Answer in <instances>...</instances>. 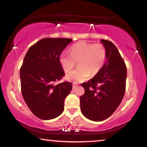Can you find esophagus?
<instances>
[{"mask_svg": "<svg viewBox=\"0 0 147 147\" xmlns=\"http://www.w3.org/2000/svg\"><path fill=\"white\" fill-rule=\"evenodd\" d=\"M76 87H77V86H76V85H74V84H73V89H75V88H76Z\"/></svg>", "mask_w": 147, "mask_h": 147, "instance_id": "esophagus-1", "label": "esophagus"}]
</instances>
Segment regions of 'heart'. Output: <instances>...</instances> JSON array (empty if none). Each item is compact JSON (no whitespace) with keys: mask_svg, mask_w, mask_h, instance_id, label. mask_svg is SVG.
I'll list each match as a JSON object with an SVG mask.
<instances>
[{"mask_svg":"<svg viewBox=\"0 0 147 147\" xmlns=\"http://www.w3.org/2000/svg\"><path fill=\"white\" fill-rule=\"evenodd\" d=\"M107 59V51L102 44H94L80 41L73 45L71 53H63L59 57V63L65 73L74 69L78 62L77 69L67 75V79L76 83L85 81L90 75L94 76L101 71Z\"/></svg>","mask_w":147,"mask_h":147,"instance_id":"1","label":"heart"}]
</instances>
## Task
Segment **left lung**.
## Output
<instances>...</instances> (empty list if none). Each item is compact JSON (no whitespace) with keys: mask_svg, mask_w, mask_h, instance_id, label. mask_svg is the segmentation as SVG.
I'll use <instances>...</instances> for the list:
<instances>
[{"mask_svg":"<svg viewBox=\"0 0 147 147\" xmlns=\"http://www.w3.org/2000/svg\"><path fill=\"white\" fill-rule=\"evenodd\" d=\"M101 42L107 51V62L92 79L81 84L84 93L80 98L82 115L94 121L110 117L121 104L126 89L125 61L112 42L105 39Z\"/></svg>","mask_w":147,"mask_h":147,"instance_id":"left-lung-1","label":"left lung"}]
</instances>
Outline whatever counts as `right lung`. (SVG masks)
Returning <instances> with one entry per match:
<instances>
[{
  "instance_id": "right-lung-1",
  "label": "right lung",
  "mask_w": 147,
  "mask_h": 147,
  "mask_svg": "<svg viewBox=\"0 0 147 147\" xmlns=\"http://www.w3.org/2000/svg\"><path fill=\"white\" fill-rule=\"evenodd\" d=\"M71 38H45L28 49L20 69V85L26 104L42 120L55 119L63 112L72 83L55 84L65 76L59 57Z\"/></svg>"
}]
</instances>
